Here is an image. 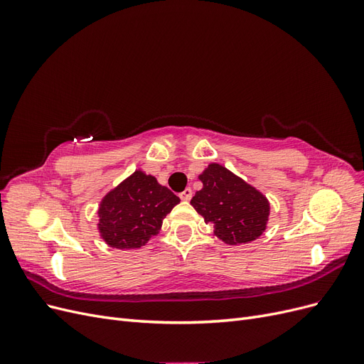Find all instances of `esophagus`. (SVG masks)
<instances>
[{"mask_svg": "<svg viewBox=\"0 0 364 364\" xmlns=\"http://www.w3.org/2000/svg\"><path fill=\"white\" fill-rule=\"evenodd\" d=\"M193 197V191H191V188H186L185 191H182L181 193V199L182 200H185V202H188L190 199Z\"/></svg>", "mask_w": 364, "mask_h": 364, "instance_id": "obj_1", "label": "esophagus"}]
</instances>
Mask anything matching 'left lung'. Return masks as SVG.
I'll list each match as a JSON object with an SVG mask.
<instances>
[{"mask_svg": "<svg viewBox=\"0 0 364 364\" xmlns=\"http://www.w3.org/2000/svg\"><path fill=\"white\" fill-rule=\"evenodd\" d=\"M199 179L203 188L196 191L191 205L217 238L237 246L262 235L270 215L266 196L215 162L208 165Z\"/></svg>", "mask_w": 364, "mask_h": 364, "instance_id": "8db88e82", "label": "left lung"}]
</instances>
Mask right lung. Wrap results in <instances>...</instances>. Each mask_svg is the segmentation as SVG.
Listing matches in <instances>:
<instances>
[{"instance_id":"right-lung-1","label":"right lung","mask_w":364,"mask_h":364,"mask_svg":"<svg viewBox=\"0 0 364 364\" xmlns=\"http://www.w3.org/2000/svg\"><path fill=\"white\" fill-rule=\"evenodd\" d=\"M179 202V197L159 185L155 176L136 170L102 199L98 232L111 247L139 249L159 234L162 220Z\"/></svg>"}]
</instances>
